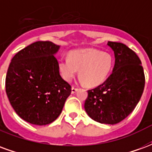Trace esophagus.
<instances>
[{
    "instance_id": "34e87169",
    "label": "esophagus",
    "mask_w": 152,
    "mask_h": 152,
    "mask_svg": "<svg viewBox=\"0 0 152 152\" xmlns=\"http://www.w3.org/2000/svg\"><path fill=\"white\" fill-rule=\"evenodd\" d=\"M76 90H77V88H76V87L73 86L72 88V94H75V93L76 92Z\"/></svg>"
}]
</instances>
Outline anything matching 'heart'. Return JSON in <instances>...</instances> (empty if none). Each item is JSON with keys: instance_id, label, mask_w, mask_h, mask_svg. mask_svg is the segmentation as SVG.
<instances>
[{"instance_id": "heart-1", "label": "heart", "mask_w": 152, "mask_h": 152, "mask_svg": "<svg viewBox=\"0 0 152 152\" xmlns=\"http://www.w3.org/2000/svg\"><path fill=\"white\" fill-rule=\"evenodd\" d=\"M113 67V58L107 52L96 49L72 50L68 58H61L58 63L60 76L71 81L79 70L80 80L88 86H99L108 77Z\"/></svg>"}]
</instances>
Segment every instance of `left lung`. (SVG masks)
<instances>
[{"mask_svg": "<svg viewBox=\"0 0 152 152\" xmlns=\"http://www.w3.org/2000/svg\"><path fill=\"white\" fill-rule=\"evenodd\" d=\"M115 54L112 73L102 85L88 90L85 110L101 124H115L134 111L143 93L145 76L134 51L119 42L108 41Z\"/></svg>", "mask_w": 152, "mask_h": 152, "instance_id": "obj_1", "label": "left lung"}]
</instances>
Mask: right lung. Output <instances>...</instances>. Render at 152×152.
Listing matches in <instances>:
<instances>
[{"label": "right lung", "instance_id": "1", "mask_svg": "<svg viewBox=\"0 0 152 152\" xmlns=\"http://www.w3.org/2000/svg\"><path fill=\"white\" fill-rule=\"evenodd\" d=\"M60 46L37 41L15 54L5 78V91L19 117L31 124L45 125L58 117L71 86L61 77L54 54Z\"/></svg>", "mask_w": 152, "mask_h": 152}]
</instances>
